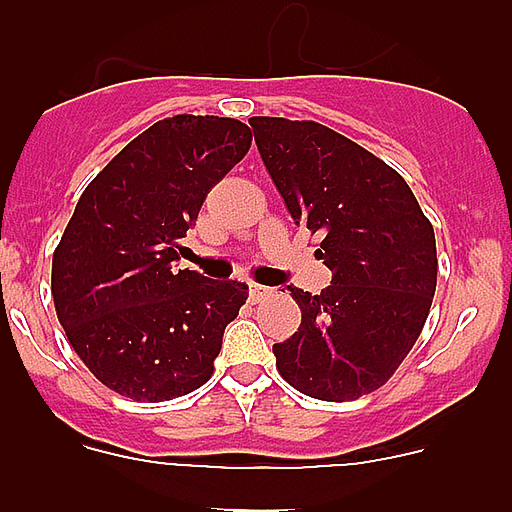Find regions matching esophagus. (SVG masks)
Segmentation results:
<instances>
[{
    "label": "esophagus",
    "instance_id": "obj_1",
    "mask_svg": "<svg viewBox=\"0 0 512 512\" xmlns=\"http://www.w3.org/2000/svg\"><path fill=\"white\" fill-rule=\"evenodd\" d=\"M271 297V289L269 287H261V284H248V300L251 302H264Z\"/></svg>",
    "mask_w": 512,
    "mask_h": 512
}]
</instances>
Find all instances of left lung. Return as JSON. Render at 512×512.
<instances>
[{
    "instance_id": "1",
    "label": "left lung",
    "mask_w": 512,
    "mask_h": 512,
    "mask_svg": "<svg viewBox=\"0 0 512 512\" xmlns=\"http://www.w3.org/2000/svg\"><path fill=\"white\" fill-rule=\"evenodd\" d=\"M261 161L295 225L320 235L333 271L300 305L295 336L274 343L277 369L315 400L379 390L418 341L436 292V235L395 169L312 120L251 117Z\"/></svg>"
}]
</instances>
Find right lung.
Returning a JSON list of instances; mask_svg holds the SVG:
<instances>
[{"label": "right lung", "mask_w": 512, "mask_h": 512, "mask_svg": "<svg viewBox=\"0 0 512 512\" xmlns=\"http://www.w3.org/2000/svg\"><path fill=\"white\" fill-rule=\"evenodd\" d=\"M248 148L241 120L166 117L130 140L76 202L53 253V302L79 359L117 395L164 402L212 377L248 287L174 261L207 192Z\"/></svg>", "instance_id": "right-lung-1"}]
</instances>
